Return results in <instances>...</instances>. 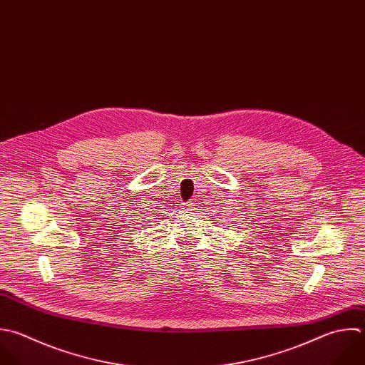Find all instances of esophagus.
I'll return each instance as SVG.
<instances>
[{"label": "esophagus", "instance_id": "1", "mask_svg": "<svg viewBox=\"0 0 365 365\" xmlns=\"http://www.w3.org/2000/svg\"><path fill=\"white\" fill-rule=\"evenodd\" d=\"M185 210H186V212H193V210H195L193 203H187V205H186V207H185Z\"/></svg>", "mask_w": 365, "mask_h": 365}]
</instances>
